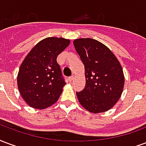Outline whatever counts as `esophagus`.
Segmentation results:
<instances>
[{
	"instance_id": "1",
	"label": "esophagus",
	"mask_w": 146,
	"mask_h": 146,
	"mask_svg": "<svg viewBox=\"0 0 146 146\" xmlns=\"http://www.w3.org/2000/svg\"><path fill=\"white\" fill-rule=\"evenodd\" d=\"M74 76H72V77H70L68 78V80H69V82H72V81L74 80Z\"/></svg>"
}]
</instances>
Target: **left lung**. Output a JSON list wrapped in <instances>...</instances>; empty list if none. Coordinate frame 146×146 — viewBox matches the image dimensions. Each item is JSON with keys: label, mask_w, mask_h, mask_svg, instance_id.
I'll list each match as a JSON object with an SVG mask.
<instances>
[{"label": "left lung", "mask_w": 146, "mask_h": 146, "mask_svg": "<svg viewBox=\"0 0 146 146\" xmlns=\"http://www.w3.org/2000/svg\"><path fill=\"white\" fill-rule=\"evenodd\" d=\"M73 42L85 66L86 86L76 92L78 102L89 112H106L123 92L124 75L121 64L112 51L96 39L81 38Z\"/></svg>", "instance_id": "left-lung-1"}]
</instances>
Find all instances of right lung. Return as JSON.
Instances as JSON below:
<instances>
[{"mask_svg": "<svg viewBox=\"0 0 146 146\" xmlns=\"http://www.w3.org/2000/svg\"><path fill=\"white\" fill-rule=\"evenodd\" d=\"M70 39L47 37L27 54L17 76L19 92L29 106L42 110L54 104L65 82L57 57L70 44Z\"/></svg>", "mask_w": 146, "mask_h": 146, "instance_id": "obj_1", "label": "right lung"}]
</instances>
